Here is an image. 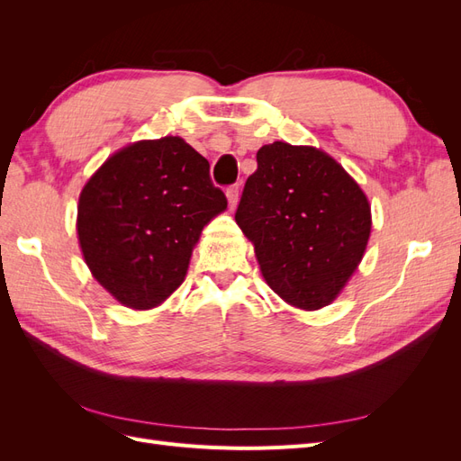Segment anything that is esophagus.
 I'll return each instance as SVG.
<instances>
[{"label": "esophagus", "instance_id": "1", "mask_svg": "<svg viewBox=\"0 0 461 461\" xmlns=\"http://www.w3.org/2000/svg\"><path fill=\"white\" fill-rule=\"evenodd\" d=\"M239 196H240V186H239V185H232V186L227 188V198H229L230 209L236 207V202H239Z\"/></svg>", "mask_w": 461, "mask_h": 461}]
</instances>
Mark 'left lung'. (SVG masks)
<instances>
[{
  "label": "left lung",
  "instance_id": "1",
  "mask_svg": "<svg viewBox=\"0 0 461 461\" xmlns=\"http://www.w3.org/2000/svg\"><path fill=\"white\" fill-rule=\"evenodd\" d=\"M234 219L254 244L261 275L300 310L329 305L364 258L371 207L325 151L273 142L259 148Z\"/></svg>",
  "mask_w": 461,
  "mask_h": 461
}]
</instances>
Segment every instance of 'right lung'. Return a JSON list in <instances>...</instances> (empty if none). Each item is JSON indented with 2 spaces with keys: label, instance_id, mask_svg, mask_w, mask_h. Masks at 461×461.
<instances>
[{
  "label": "right lung",
  "instance_id": "1",
  "mask_svg": "<svg viewBox=\"0 0 461 461\" xmlns=\"http://www.w3.org/2000/svg\"><path fill=\"white\" fill-rule=\"evenodd\" d=\"M227 209L209 161L183 138L134 142L82 188L77 232L92 275L132 310H149L183 285L202 229Z\"/></svg>",
  "mask_w": 461,
  "mask_h": 461
}]
</instances>
